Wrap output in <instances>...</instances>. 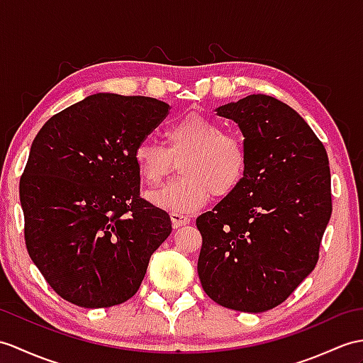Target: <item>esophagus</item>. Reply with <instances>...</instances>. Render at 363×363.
Returning a JSON list of instances; mask_svg holds the SVG:
<instances>
[{"instance_id": "esophagus-1", "label": "esophagus", "mask_w": 363, "mask_h": 363, "mask_svg": "<svg viewBox=\"0 0 363 363\" xmlns=\"http://www.w3.org/2000/svg\"><path fill=\"white\" fill-rule=\"evenodd\" d=\"M170 218H172L174 229H178V227H182V225H187L190 223V218L182 215V213H172Z\"/></svg>"}]
</instances>
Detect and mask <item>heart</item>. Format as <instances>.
<instances>
[{
    "label": "heart",
    "mask_w": 363,
    "mask_h": 363,
    "mask_svg": "<svg viewBox=\"0 0 363 363\" xmlns=\"http://www.w3.org/2000/svg\"><path fill=\"white\" fill-rule=\"evenodd\" d=\"M167 147L140 142L133 161L148 185L161 184L179 163L182 178L148 196L156 207L173 213L196 212L213 196L223 199L237 190L247 172V148L241 138L224 133L210 117L190 113L165 130Z\"/></svg>",
    "instance_id": "obj_1"
}]
</instances>
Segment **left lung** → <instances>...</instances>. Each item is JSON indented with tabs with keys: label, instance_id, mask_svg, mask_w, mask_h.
Masks as SVG:
<instances>
[{
	"label": "left lung",
	"instance_id": "1",
	"mask_svg": "<svg viewBox=\"0 0 363 363\" xmlns=\"http://www.w3.org/2000/svg\"><path fill=\"white\" fill-rule=\"evenodd\" d=\"M238 123L247 148L240 187L196 218L198 275L218 305L264 313L313 272L331 218V173L323 143L291 106L252 94L216 108Z\"/></svg>",
	"mask_w": 363,
	"mask_h": 363
}]
</instances>
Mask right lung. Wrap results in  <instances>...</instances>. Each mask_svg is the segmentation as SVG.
Wrapping results in <instances>:
<instances>
[{
    "mask_svg": "<svg viewBox=\"0 0 363 363\" xmlns=\"http://www.w3.org/2000/svg\"><path fill=\"white\" fill-rule=\"evenodd\" d=\"M170 105L142 96H88L52 116L20 181L29 257L58 296L82 308L130 300L172 233L165 210L140 198L133 155Z\"/></svg>",
    "mask_w": 363,
    "mask_h": 363,
    "instance_id": "obj_1",
    "label": "right lung"
}]
</instances>
